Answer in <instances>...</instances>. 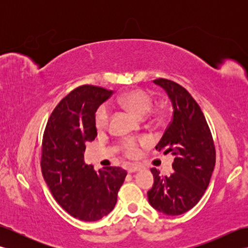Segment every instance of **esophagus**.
<instances>
[{
	"label": "esophagus",
	"instance_id": "34e87169",
	"mask_svg": "<svg viewBox=\"0 0 248 248\" xmlns=\"http://www.w3.org/2000/svg\"><path fill=\"white\" fill-rule=\"evenodd\" d=\"M127 170H128V172L132 173V172H135V171H139V170H140V166H138V165H130V166L127 168Z\"/></svg>",
	"mask_w": 248,
	"mask_h": 248
}]
</instances>
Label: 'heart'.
I'll return each instance as SVG.
<instances>
[{"mask_svg":"<svg viewBox=\"0 0 248 248\" xmlns=\"http://www.w3.org/2000/svg\"><path fill=\"white\" fill-rule=\"evenodd\" d=\"M152 97L141 88H133L120 94L117 103L121 108L128 109L139 117H145L152 108ZM109 120V109L108 105H100L94 113V124L99 131L108 128ZM123 149L128 156H135L139 154V144L133 140L124 141Z\"/></svg>","mask_w":248,"mask_h":248,"instance_id":"heart-1","label":"heart"}]
</instances>
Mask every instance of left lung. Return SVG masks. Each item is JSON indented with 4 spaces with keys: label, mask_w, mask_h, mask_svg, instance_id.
I'll return each mask as SVG.
<instances>
[{
    "label": "left lung",
    "mask_w": 248,
    "mask_h": 248,
    "mask_svg": "<svg viewBox=\"0 0 248 248\" xmlns=\"http://www.w3.org/2000/svg\"><path fill=\"white\" fill-rule=\"evenodd\" d=\"M154 82L166 92L173 108L172 119L155 149L175 156V171L167 177L151 168L155 182L147 194L159 212L180 215L199 202L209 186L215 166L214 141L203 113L186 88L166 78Z\"/></svg>",
    "instance_id": "1"
}]
</instances>
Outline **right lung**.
<instances>
[{
  "label": "right lung",
  "mask_w": 248,
  "mask_h": 248,
  "mask_svg": "<svg viewBox=\"0 0 248 248\" xmlns=\"http://www.w3.org/2000/svg\"><path fill=\"white\" fill-rule=\"evenodd\" d=\"M113 91L83 85L56 105L41 145V171L53 197L73 217L101 219L114 209L127 171L104 167L96 171L84 162L88 141L97 136L94 113Z\"/></svg>",
  "instance_id": "right-lung-1"
}]
</instances>
